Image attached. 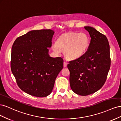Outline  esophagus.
Returning <instances> with one entry per match:
<instances>
[{
  "label": "esophagus",
  "instance_id": "1",
  "mask_svg": "<svg viewBox=\"0 0 121 121\" xmlns=\"http://www.w3.org/2000/svg\"><path fill=\"white\" fill-rule=\"evenodd\" d=\"M67 65H68V63H67L66 61H64V67H67Z\"/></svg>",
  "mask_w": 121,
  "mask_h": 121
}]
</instances>
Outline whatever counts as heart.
<instances>
[{
    "label": "heart",
    "instance_id": "heart-1",
    "mask_svg": "<svg viewBox=\"0 0 121 121\" xmlns=\"http://www.w3.org/2000/svg\"><path fill=\"white\" fill-rule=\"evenodd\" d=\"M88 36L84 33H69L58 38L53 44L52 48L56 54L64 51L65 57L68 60H74L81 57L89 46Z\"/></svg>",
    "mask_w": 121,
    "mask_h": 121
}]
</instances>
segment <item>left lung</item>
Here are the masks:
<instances>
[{
	"mask_svg": "<svg viewBox=\"0 0 121 121\" xmlns=\"http://www.w3.org/2000/svg\"><path fill=\"white\" fill-rule=\"evenodd\" d=\"M84 28L91 37L88 49L81 57L68 64L71 89L82 96L92 94L103 86L111 66L107 37L93 27Z\"/></svg>",
	"mask_w": 121,
	"mask_h": 121,
	"instance_id": "left-lung-1",
	"label": "left lung"
}]
</instances>
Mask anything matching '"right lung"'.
<instances>
[{
  "label": "right lung",
  "mask_w": 121,
  "mask_h": 121,
  "mask_svg": "<svg viewBox=\"0 0 121 121\" xmlns=\"http://www.w3.org/2000/svg\"><path fill=\"white\" fill-rule=\"evenodd\" d=\"M54 33L50 29L32 30L17 38L13 45L12 72L20 89L31 95H49L63 68V58L48 53Z\"/></svg>",
  "instance_id": "obj_1"
}]
</instances>
